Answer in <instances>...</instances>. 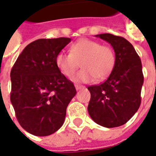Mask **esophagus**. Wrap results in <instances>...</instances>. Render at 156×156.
Here are the masks:
<instances>
[{
  "mask_svg": "<svg viewBox=\"0 0 156 156\" xmlns=\"http://www.w3.org/2000/svg\"><path fill=\"white\" fill-rule=\"evenodd\" d=\"M83 88V86H82V85L75 84V88H76V90H79V89H81V88Z\"/></svg>",
  "mask_w": 156,
  "mask_h": 156,
  "instance_id": "1",
  "label": "esophagus"
}]
</instances>
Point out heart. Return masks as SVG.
I'll use <instances>...</instances> for the list:
<instances>
[{"mask_svg": "<svg viewBox=\"0 0 156 156\" xmlns=\"http://www.w3.org/2000/svg\"><path fill=\"white\" fill-rule=\"evenodd\" d=\"M115 53L108 46L89 39H80L70 48V52L60 51L56 57V64L67 78L73 76L80 62L83 69L73 78L76 83H91L96 78H107L115 64Z\"/></svg>", "mask_w": 156, "mask_h": 156, "instance_id": "obj_1", "label": "heart"}]
</instances>
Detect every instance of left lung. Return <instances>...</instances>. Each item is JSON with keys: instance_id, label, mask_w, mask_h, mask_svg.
I'll return each instance as SVG.
<instances>
[{"instance_id": "left-lung-1", "label": "left lung", "mask_w": 156, "mask_h": 156, "mask_svg": "<svg viewBox=\"0 0 156 156\" xmlns=\"http://www.w3.org/2000/svg\"><path fill=\"white\" fill-rule=\"evenodd\" d=\"M96 37L111 45L115 64L106 81L88 87L91 98L88 114L96 124L106 128L123 125L137 112L144 83L141 60L129 41L109 33Z\"/></svg>"}]
</instances>
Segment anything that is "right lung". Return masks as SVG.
Returning a JSON list of instances; mask_svg holds the SVG:
<instances>
[{"mask_svg": "<svg viewBox=\"0 0 156 156\" xmlns=\"http://www.w3.org/2000/svg\"><path fill=\"white\" fill-rule=\"evenodd\" d=\"M68 37L38 39L19 55L11 71V102L19 124L36 136H48L63 124L73 83L61 73L56 57Z\"/></svg>", "mask_w": 156, "mask_h": 156, "instance_id": "obj_1", "label": "right lung"}]
</instances>
